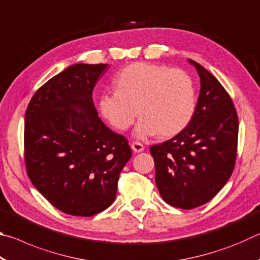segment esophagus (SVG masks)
<instances>
[{"mask_svg": "<svg viewBox=\"0 0 260 260\" xmlns=\"http://www.w3.org/2000/svg\"><path fill=\"white\" fill-rule=\"evenodd\" d=\"M131 147H132V149H133L134 152H142L144 150V146L140 142H133Z\"/></svg>", "mask_w": 260, "mask_h": 260, "instance_id": "1", "label": "esophagus"}]
</instances>
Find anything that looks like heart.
<instances>
[{
	"mask_svg": "<svg viewBox=\"0 0 260 260\" xmlns=\"http://www.w3.org/2000/svg\"><path fill=\"white\" fill-rule=\"evenodd\" d=\"M114 85L117 90L100 96V111L119 131L128 129L139 114L135 135L140 139L178 134L195 112V85L183 70L134 63L118 73Z\"/></svg>",
	"mask_w": 260,
	"mask_h": 260,
	"instance_id": "b5f03b06",
	"label": "heart"
}]
</instances>
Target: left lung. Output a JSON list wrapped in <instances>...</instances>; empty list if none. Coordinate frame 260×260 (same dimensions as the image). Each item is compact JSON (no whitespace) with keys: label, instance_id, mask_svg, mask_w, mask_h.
Returning <instances> with one entry per match:
<instances>
[{"label":"left lung","instance_id":"8db88e82","mask_svg":"<svg viewBox=\"0 0 260 260\" xmlns=\"http://www.w3.org/2000/svg\"><path fill=\"white\" fill-rule=\"evenodd\" d=\"M201 91L189 124L150 148L158 190L167 204L190 210L217 195L234 171L239 119L231 96L217 78L193 60Z\"/></svg>","mask_w":260,"mask_h":260}]
</instances>
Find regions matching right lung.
Instances as JSON below:
<instances>
[{
	"label": "right lung",
	"mask_w": 260,
	"mask_h": 260,
	"mask_svg": "<svg viewBox=\"0 0 260 260\" xmlns=\"http://www.w3.org/2000/svg\"><path fill=\"white\" fill-rule=\"evenodd\" d=\"M108 64H73L48 80L25 113V166L33 186L61 212L91 217L116 199L128 141L100 119L93 89Z\"/></svg>",
	"instance_id": "1"
}]
</instances>
